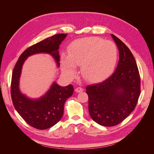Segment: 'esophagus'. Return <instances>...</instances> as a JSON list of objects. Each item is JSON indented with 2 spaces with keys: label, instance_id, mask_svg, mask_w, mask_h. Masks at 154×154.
<instances>
[{
  "label": "esophagus",
  "instance_id": "34e87169",
  "mask_svg": "<svg viewBox=\"0 0 154 154\" xmlns=\"http://www.w3.org/2000/svg\"><path fill=\"white\" fill-rule=\"evenodd\" d=\"M75 91L76 92H82L83 91V88L82 87H76L75 89Z\"/></svg>",
  "mask_w": 154,
  "mask_h": 154
}]
</instances>
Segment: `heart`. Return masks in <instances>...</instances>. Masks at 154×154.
I'll return each instance as SVG.
<instances>
[{"label": "heart", "mask_w": 154, "mask_h": 154, "mask_svg": "<svg viewBox=\"0 0 154 154\" xmlns=\"http://www.w3.org/2000/svg\"><path fill=\"white\" fill-rule=\"evenodd\" d=\"M118 49L111 41L87 37L76 40L69 48V54L62 58L63 72L73 76L76 65H81V71L86 80L97 81L110 74L116 65Z\"/></svg>", "instance_id": "1"}]
</instances>
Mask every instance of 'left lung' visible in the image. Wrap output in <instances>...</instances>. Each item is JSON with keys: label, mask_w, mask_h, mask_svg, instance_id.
<instances>
[{"label": "left lung", "mask_w": 154, "mask_h": 154, "mask_svg": "<svg viewBox=\"0 0 154 154\" xmlns=\"http://www.w3.org/2000/svg\"><path fill=\"white\" fill-rule=\"evenodd\" d=\"M119 52L116 71L104 81L86 87L88 112L95 122L104 127L117 125L136 107L141 93V78L132 53L112 34Z\"/></svg>", "instance_id": "obj_1"}]
</instances>
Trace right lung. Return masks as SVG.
Returning <instances> with one entry per match:
<instances>
[{"instance_id": "right-lung-1", "label": "right lung", "mask_w": 154, "mask_h": 154, "mask_svg": "<svg viewBox=\"0 0 154 154\" xmlns=\"http://www.w3.org/2000/svg\"><path fill=\"white\" fill-rule=\"evenodd\" d=\"M67 35V33L54 35L30 46L21 54L13 69L11 83L13 106L25 122L36 129H48L59 122L63 114L64 104L73 94L74 88L71 84L61 87L54 82L45 96L37 100H31L22 94L18 87L22 65L29 56L45 53L52 55L59 66L58 50Z\"/></svg>"}]
</instances>
